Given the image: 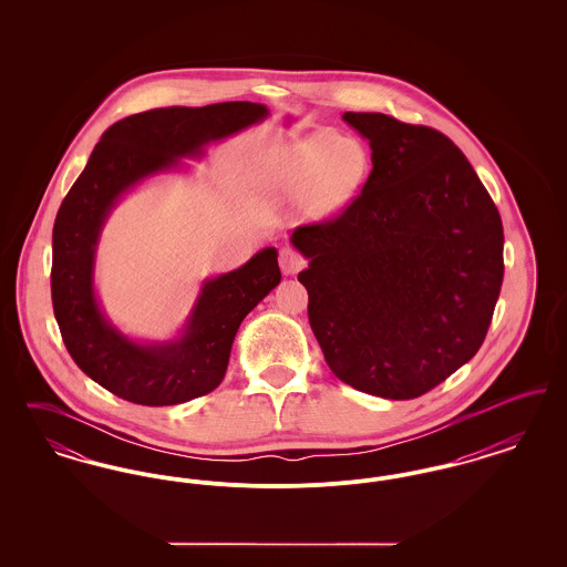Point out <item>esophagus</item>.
I'll list each match as a JSON object with an SVG mask.
<instances>
[{
	"label": "esophagus",
	"instance_id": "obj_1",
	"mask_svg": "<svg viewBox=\"0 0 567 567\" xmlns=\"http://www.w3.org/2000/svg\"><path fill=\"white\" fill-rule=\"evenodd\" d=\"M278 261H280V270H282V274H287V276H293V274H297V271L306 266V259L293 248H282Z\"/></svg>",
	"mask_w": 567,
	"mask_h": 567
}]
</instances>
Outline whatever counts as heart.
Returning a JSON list of instances; mask_svg holds the SVG:
<instances>
[{
	"label": "heart",
	"mask_w": 567,
	"mask_h": 567,
	"mask_svg": "<svg viewBox=\"0 0 567 567\" xmlns=\"http://www.w3.org/2000/svg\"><path fill=\"white\" fill-rule=\"evenodd\" d=\"M368 174V155L357 142L331 134H308L271 151L268 183L287 197H301L312 216L342 210Z\"/></svg>",
	"instance_id": "obj_1"
}]
</instances>
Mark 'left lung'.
<instances>
[{
	"mask_svg": "<svg viewBox=\"0 0 567 567\" xmlns=\"http://www.w3.org/2000/svg\"><path fill=\"white\" fill-rule=\"evenodd\" d=\"M372 172L333 218L297 227V280L329 370L352 389L412 400L485 342L504 280L502 218L451 137L380 112L342 116Z\"/></svg>",
	"mask_w": 567,
	"mask_h": 567,
	"instance_id": "obj_1",
	"label": "left lung"
}]
</instances>
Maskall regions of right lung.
<instances>
[{
    "label": "right lung",
    "mask_w": 567,
    "mask_h": 567,
    "mask_svg": "<svg viewBox=\"0 0 567 567\" xmlns=\"http://www.w3.org/2000/svg\"><path fill=\"white\" fill-rule=\"evenodd\" d=\"M268 116L264 104L223 102L204 109H155L121 118L95 144L53 227L54 319L76 365L116 398L174 405L215 391L244 317L280 282L278 252L264 248L238 270L204 282L183 336L140 344L100 308L93 289L95 248L110 210L144 178L202 157L204 146Z\"/></svg>",
    "instance_id": "right-lung-1"
}]
</instances>
